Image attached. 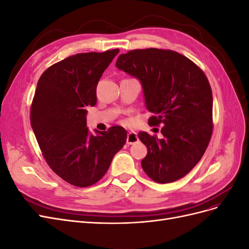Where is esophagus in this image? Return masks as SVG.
<instances>
[{
    "instance_id": "esophagus-1",
    "label": "esophagus",
    "mask_w": 249,
    "mask_h": 249,
    "mask_svg": "<svg viewBox=\"0 0 249 249\" xmlns=\"http://www.w3.org/2000/svg\"><path fill=\"white\" fill-rule=\"evenodd\" d=\"M138 140H139V138H138L137 133L129 132V134H127V137H126L127 144H134V143H136Z\"/></svg>"
}]
</instances>
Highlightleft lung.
Returning <instances> with one entry per match:
<instances>
[{
    "label": "left lung",
    "instance_id": "left-lung-1",
    "mask_svg": "<svg viewBox=\"0 0 249 249\" xmlns=\"http://www.w3.org/2000/svg\"><path fill=\"white\" fill-rule=\"evenodd\" d=\"M116 67L139 80L152 125L163 124L159 139L138 137L147 148L141 161L146 175L160 184L185 177L205 154L212 136L213 95L206 74L190 59L159 49L119 55Z\"/></svg>",
    "mask_w": 249,
    "mask_h": 249
}]
</instances>
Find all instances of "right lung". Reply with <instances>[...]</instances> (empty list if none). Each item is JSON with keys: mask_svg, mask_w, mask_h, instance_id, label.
Wrapping results in <instances>:
<instances>
[{"mask_svg": "<svg viewBox=\"0 0 249 249\" xmlns=\"http://www.w3.org/2000/svg\"><path fill=\"white\" fill-rule=\"evenodd\" d=\"M119 50L82 53L50 66L37 83L31 126L47 163L73 186L95 184L123 148L126 131L111 126L90 133L87 108L96 104V86Z\"/></svg>", "mask_w": 249, "mask_h": 249, "instance_id": "obj_1", "label": "right lung"}]
</instances>
